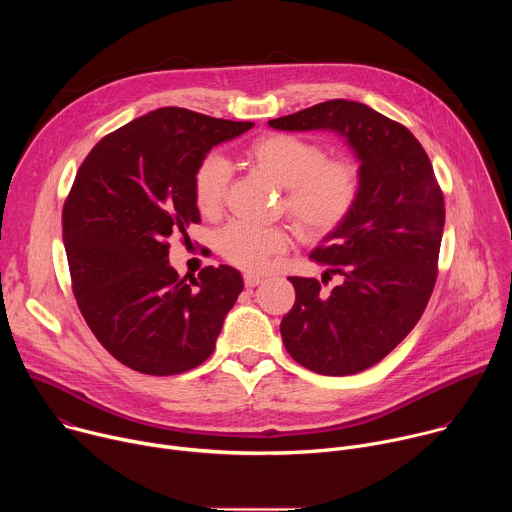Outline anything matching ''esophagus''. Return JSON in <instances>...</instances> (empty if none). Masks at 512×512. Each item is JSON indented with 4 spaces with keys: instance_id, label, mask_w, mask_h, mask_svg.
Segmentation results:
<instances>
[{
    "instance_id": "obj_1",
    "label": "esophagus",
    "mask_w": 512,
    "mask_h": 512,
    "mask_svg": "<svg viewBox=\"0 0 512 512\" xmlns=\"http://www.w3.org/2000/svg\"><path fill=\"white\" fill-rule=\"evenodd\" d=\"M243 281H245V287H255V285H259L263 281V277H259L255 273H245Z\"/></svg>"
}]
</instances>
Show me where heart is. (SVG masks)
Returning a JSON list of instances; mask_svg holds the SVG:
<instances>
[{"instance_id": "heart-1", "label": "heart", "mask_w": 512, "mask_h": 512, "mask_svg": "<svg viewBox=\"0 0 512 512\" xmlns=\"http://www.w3.org/2000/svg\"><path fill=\"white\" fill-rule=\"evenodd\" d=\"M247 162L283 186L281 210L298 235L322 241L334 235L352 216L360 200V168L352 158L326 156L320 143L294 133H263L245 150ZM229 166L216 156H204L192 176V196L202 216L221 212L229 188ZM289 245L283 227L231 223L218 235V251L231 265L263 271L271 257Z\"/></svg>"}]
</instances>
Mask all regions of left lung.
Masks as SVG:
<instances>
[{"instance_id": "8db88e82", "label": "left lung", "mask_w": 512, "mask_h": 512, "mask_svg": "<svg viewBox=\"0 0 512 512\" xmlns=\"http://www.w3.org/2000/svg\"><path fill=\"white\" fill-rule=\"evenodd\" d=\"M275 129H334L360 160V200L310 259L340 275L324 294L314 277H289L296 304L281 320L285 350L330 377L383 360L419 322L437 279L444 192L417 137L399 121L332 99L269 121ZM324 281V279H322Z\"/></svg>"}]
</instances>
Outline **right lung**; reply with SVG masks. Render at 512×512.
<instances>
[{
  "instance_id": "add662e5",
  "label": "right lung",
  "mask_w": 512,
  "mask_h": 512,
  "mask_svg": "<svg viewBox=\"0 0 512 512\" xmlns=\"http://www.w3.org/2000/svg\"><path fill=\"white\" fill-rule=\"evenodd\" d=\"M251 127L162 107L107 133L72 182L62 206L72 294L101 346L137 373L170 377L202 364L243 291L229 265L180 277L168 239L200 223L198 162Z\"/></svg>"
}]
</instances>
